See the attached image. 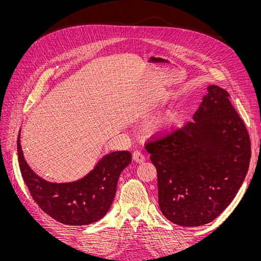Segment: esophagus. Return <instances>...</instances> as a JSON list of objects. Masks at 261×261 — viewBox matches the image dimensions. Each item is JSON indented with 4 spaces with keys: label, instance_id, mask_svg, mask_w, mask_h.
<instances>
[{
    "label": "esophagus",
    "instance_id": "esophagus-1",
    "mask_svg": "<svg viewBox=\"0 0 261 261\" xmlns=\"http://www.w3.org/2000/svg\"><path fill=\"white\" fill-rule=\"evenodd\" d=\"M133 159L137 163H143L145 161V154L140 151H134L133 152Z\"/></svg>",
    "mask_w": 261,
    "mask_h": 261
}]
</instances>
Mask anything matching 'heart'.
Wrapping results in <instances>:
<instances>
[{"mask_svg":"<svg viewBox=\"0 0 261 261\" xmlns=\"http://www.w3.org/2000/svg\"><path fill=\"white\" fill-rule=\"evenodd\" d=\"M173 121V116L172 115H168V117L165 118V122L167 123H171Z\"/></svg>","mask_w":261,"mask_h":261,"instance_id":"b5f03b06","label":"heart"}]
</instances>
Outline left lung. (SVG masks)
Instances as JSON below:
<instances>
[{
	"label": "left lung",
	"mask_w": 261,
	"mask_h": 261,
	"mask_svg": "<svg viewBox=\"0 0 261 261\" xmlns=\"http://www.w3.org/2000/svg\"><path fill=\"white\" fill-rule=\"evenodd\" d=\"M228 98L224 89L209 86L194 122L145 146L158 173L160 210L177 225L200 226L215 220L247 174L250 139Z\"/></svg>",
	"instance_id": "obj_1"
}]
</instances>
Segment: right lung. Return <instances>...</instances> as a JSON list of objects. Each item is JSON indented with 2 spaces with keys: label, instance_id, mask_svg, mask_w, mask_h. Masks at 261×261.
I'll return each instance as SVG.
<instances>
[{
  "label": "right lung",
  "instance_id": "1",
  "mask_svg": "<svg viewBox=\"0 0 261 261\" xmlns=\"http://www.w3.org/2000/svg\"><path fill=\"white\" fill-rule=\"evenodd\" d=\"M19 135L17 152L22 179L33 199L46 215L67 225H87L107 215L118 177L132 162L130 152L114 151L105 155L90 173L76 181L51 183L38 176L23 159Z\"/></svg>",
  "mask_w": 261,
  "mask_h": 261
}]
</instances>
